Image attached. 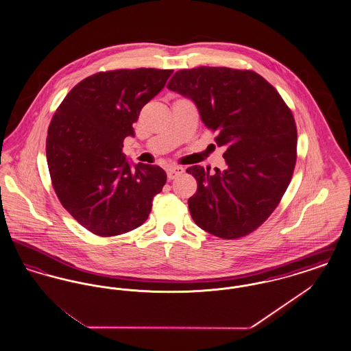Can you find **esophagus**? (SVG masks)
<instances>
[{
    "label": "esophagus",
    "mask_w": 351,
    "mask_h": 351,
    "mask_svg": "<svg viewBox=\"0 0 351 351\" xmlns=\"http://www.w3.org/2000/svg\"><path fill=\"white\" fill-rule=\"evenodd\" d=\"M184 168L179 167V166H173V167H169L167 169V176L169 180H173L176 178H179L180 175H183Z\"/></svg>",
    "instance_id": "esophagus-1"
}]
</instances>
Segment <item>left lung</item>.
<instances>
[{"mask_svg":"<svg viewBox=\"0 0 351 351\" xmlns=\"http://www.w3.org/2000/svg\"><path fill=\"white\" fill-rule=\"evenodd\" d=\"M169 90L193 101L205 126L217 132L226 169L186 168L197 180L191 216L202 230L235 239L258 229L279 205L296 165L295 118L279 92L250 69L178 71Z\"/></svg>","mask_w":351,"mask_h":351,"instance_id":"obj_1","label":"left lung"}]
</instances>
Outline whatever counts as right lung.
I'll use <instances>...</instances> for the list:
<instances>
[{
  "instance_id": "add662e5",
  "label": "right lung",
  "mask_w": 351,
  "mask_h": 351,
  "mask_svg": "<svg viewBox=\"0 0 351 351\" xmlns=\"http://www.w3.org/2000/svg\"><path fill=\"white\" fill-rule=\"evenodd\" d=\"M172 69L95 73L75 85L51 119L46 155L51 182L68 213L90 233L113 237L141 226L167 180L159 166L132 169L122 152L142 108Z\"/></svg>"
}]
</instances>
